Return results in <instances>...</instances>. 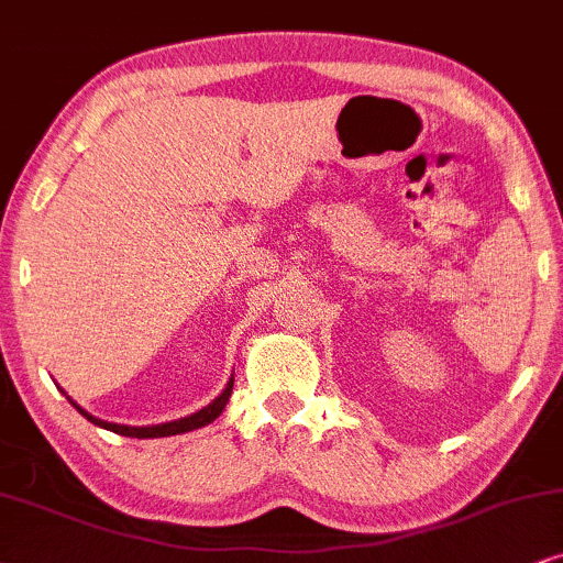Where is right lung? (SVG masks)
Here are the masks:
<instances>
[{"mask_svg": "<svg viewBox=\"0 0 563 563\" xmlns=\"http://www.w3.org/2000/svg\"><path fill=\"white\" fill-rule=\"evenodd\" d=\"M58 386V384H56ZM58 391H62L64 396H66V391L62 386H58ZM231 391H234V378H229V384H227V388H223V391L216 396V399L208 404V407H203V409H198L195 411V415H190V417H183V419H172V422H162V424H148V427H129V424H115V422H104V419H97V417H92L89 415V411H85L79 407L77 401L71 399V396H66V399L71 401V407L79 411L81 417H87L89 422L92 424H97V427H104V430H110V432H118V434H125V438H139V440H144V438H169V434H183V432H190V430H198V427H206V424H211L216 417H221V411L227 409V404H229V399H231Z\"/></svg>", "mask_w": 563, "mask_h": 563, "instance_id": "right-lung-1", "label": "right lung"}]
</instances>
